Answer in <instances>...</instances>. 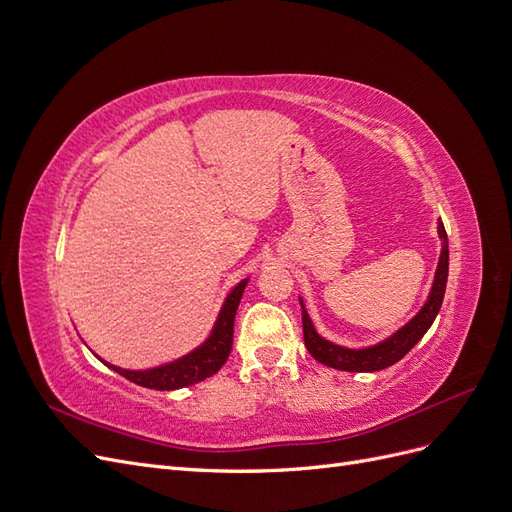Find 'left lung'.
<instances>
[{
	"mask_svg": "<svg viewBox=\"0 0 512 512\" xmlns=\"http://www.w3.org/2000/svg\"><path fill=\"white\" fill-rule=\"evenodd\" d=\"M438 235L442 239V254H440V262L436 269V277H433V286L429 297L425 301V305L418 312L406 327H401L397 333H393L391 337H386L384 342L369 346V348H344L337 346L329 339H324L316 333L312 318H309L307 309L303 305V299H299L301 309H303V339L305 346L309 350V354L322 365L333 367V369H342V371H380L395 365L397 361L404 359V356L421 342V337L429 331V327L436 320L440 307H442V299H444V290H446V280H448V237L444 224L438 222Z\"/></svg>",
	"mask_w": 512,
	"mask_h": 512,
	"instance_id": "left-lung-1",
	"label": "left lung"
}]
</instances>
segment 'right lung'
<instances>
[{"instance_id":"right-lung-1","label":"right lung","mask_w":512,"mask_h":512,"mask_svg":"<svg viewBox=\"0 0 512 512\" xmlns=\"http://www.w3.org/2000/svg\"><path fill=\"white\" fill-rule=\"evenodd\" d=\"M245 286H247V280L239 282L235 288L230 290V294L220 309V316H218V320H215V327H213L211 335L205 339L203 346H198L190 354L181 356V359H177L173 363H166V365L153 367V369H141V371L121 369L111 363H106V365L115 369L117 374H121L123 378H128L130 382H134L138 386H145V389H156V391L183 389V386H192L200 380L218 374L220 367L228 361V354L232 350L235 314H237V307L243 297Z\"/></svg>"}]
</instances>
